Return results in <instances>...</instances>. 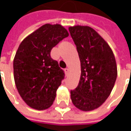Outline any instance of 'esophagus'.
<instances>
[{
  "label": "esophagus",
  "instance_id": "obj_1",
  "mask_svg": "<svg viewBox=\"0 0 131 131\" xmlns=\"http://www.w3.org/2000/svg\"><path fill=\"white\" fill-rule=\"evenodd\" d=\"M64 71H65L66 74L67 75V74H69V68H66L65 69H64Z\"/></svg>",
  "mask_w": 131,
  "mask_h": 131
}]
</instances>
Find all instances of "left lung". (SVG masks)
<instances>
[{
  "mask_svg": "<svg viewBox=\"0 0 131 131\" xmlns=\"http://www.w3.org/2000/svg\"><path fill=\"white\" fill-rule=\"evenodd\" d=\"M79 53L81 74L71 90L73 104L83 111L97 109L110 96L117 77L114 53L97 33L87 26L69 28Z\"/></svg>",
  "mask_w": 131,
  "mask_h": 131,
  "instance_id": "8db88e82",
  "label": "left lung"
}]
</instances>
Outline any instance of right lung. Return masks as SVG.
<instances>
[{"mask_svg": "<svg viewBox=\"0 0 131 131\" xmlns=\"http://www.w3.org/2000/svg\"><path fill=\"white\" fill-rule=\"evenodd\" d=\"M68 36L60 24H46L19 46L13 62L15 82L21 98L34 109L46 110L54 102L64 72L50 52Z\"/></svg>", "mask_w": 131, "mask_h": 131, "instance_id": "add662e5", "label": "right lung"}]
</instances>
